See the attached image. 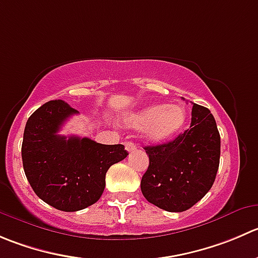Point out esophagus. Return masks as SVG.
Here are the masks:
<instances>
[{"label": "esophagus", "instance_id": "1", "mask_svg": "<svg viewBox=\"0 0 258 258\" xmlns=\"http://www.w3.org/2000/svg\"><path fill=\"white\" fill-rule=\"evenodd\" d=\"M137 149V146L135 144H132V142H126V150L128 152L131 151H135V150Z\"/></svg>", "mask_w": 258, "mask_h": 258}]
</instances>
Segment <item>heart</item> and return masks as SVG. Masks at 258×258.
<instances>
[{"mask_svg": "<svg viewBox=\"0 0 258 258\" xmlns=\"http://www.w3.org/2000/svg\"><path fill=\"white\" fill-rule=\"evenodd\" d=\"M186 122V109L181 104H150L123 117L130 128L141 127L147 141L162 142L176 136Z\"/></svg>", "mask_w": 258, "mask_h": 258, "instance_id": "1", "label": "heart"}]
</instances>
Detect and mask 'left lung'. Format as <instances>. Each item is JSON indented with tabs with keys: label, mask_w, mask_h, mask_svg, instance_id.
Instances as JSON below:
<instances>
[{
	"label": "left lung",
	"mask_w": 258,
	"mask_h": 258,
	"mask_svg": "<svg viewBox=\"0 0 258 258\" xmlns=\"http://www.w3.org/2000/svg\"><path fill=\"white\" fill-rule=\"evenodd\" d=\"M145 150L150 164L141 179V191L151 204L167 212H184L211 190L219 166L221 136L208 108L194 103L189 130Z\"/></svg>",
	"instance_id": "8db88e82"
}]
</instances>
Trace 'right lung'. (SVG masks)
Wrapping results in <instances>:
<instances>
[{
  "label": "right lung",
  "instance_id": "1",
  "mask_svg": "<svg viewBox=\"0 0 258 258\" xmlns=\"http://www.w3.org/2000/svg\"><path fill=\"white\" fill-rule=\"evenodd\" d=\"M77 113L61 99L46 102L29 117L22 140V165L32 190L62 212L96 203L106 186L107 170L128 155L123 145L59 135L67 119Z\"/></svg>",
  "mask_w": 258,
  "mask_h": 258
}]
</instances>
